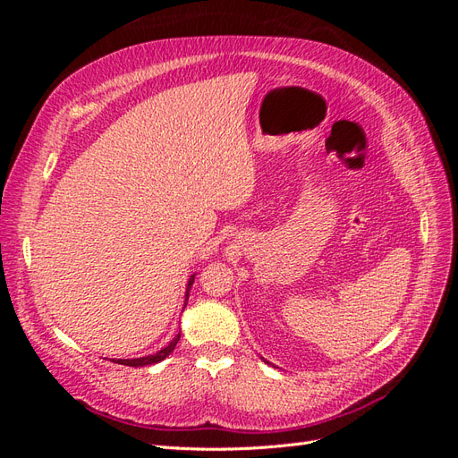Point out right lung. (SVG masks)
I'll list each match as a JSON object with an SVG mask.
<instances>
[{
    "mask_svg": "<svg viewBox=\"0 0 458 458\" xmlns=\"http://www.w3.org/2000/svg\"><path fill=\"white\" fill-rule=\"evenodd\" d=\"M192 283H195V276H192V279H191L189 284H187V300H189V290H191V284H192ZM177 342H179V335H177V338H174V342H170V345H165L164 350H160V352H157V353L147 355V357H140V359H118L116 363L126 365V367H145V365L160 363L162 359H165V357H168V355L174 352Z\"/></svg>",
    "mask_w": 458,
    "mask_h": 458,
    "instance_id": "1",
    "label": "right lung"
}]
</instances>
